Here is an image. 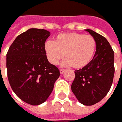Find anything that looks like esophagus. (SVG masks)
<instances>
[{
    "label": "esophagus",
    "mask_w": 122,
    "mask_h": 122,
    "mask_svg": "<svg viewBox=\"0 0 122 122\" xmlns=\"http://www.w3.org/2000/svg\"><path fill=\"white\" fill-rule=\"evenodd\" d=\"M65 71H66L65 69H60V74H62Z\"/></svg>",
    "instance_id": "1"
}]
</instances>
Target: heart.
Here are the masks:
<instances>
[{"mask_svg":"<svg viewBox=\"0 0 122 122\" xmlns=\"http://www.w3.org/2000/svg\"><path fill=\"white\" fill-rule=\"evenodd\" d=\"M97 43L92 35L77 32L60 34L54 41H47L44 46L47 60L51 64L56 65L64 56L66 58L64 66H72L82 68L92 62L95 55Z\"/></svg>","mask_w":122,"mask_h":122,"instance_id":"b5f03b06","label":"heart"}]
</instances>
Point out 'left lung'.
<instances>
[{"mask_svg": "<svg viewBox=\"0 0 122 122\" xmlns=\"http://www.w3.org/2000/svg\"><path fill=\"white\" fill-rule=\"evenodd\" d=\"M86 31L96 39V53L87 66L75 71L71 90L81 104L90 106L100 102L110 90L115 67L114 51L108 41L94 31Z\"/></svg>", "mask_w": 122, "mask_h": 122, "instance_id": "1", "label": "left lung"}]
</instances>
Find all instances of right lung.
<instances>
[{
    "instance_id": "add662e5",
    "label": "right lung",
    "mask_w": 122,
    "mask_h": 122,
    "mask_svg": "<svg viewBox=\"0 0 122 122\" xmlns=\"http://www.w3.org/2000/svg\"><path fill=\"white\" fill-rule=\"evenodd\" d=\"M50 35L44 29L30 28L17 36L7 54V77L13 91L21 100L39 105L47 99L60 76L45 51Z\"/></svg>"
}]
</instances>
